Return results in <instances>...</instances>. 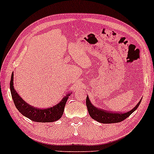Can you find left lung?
<instances>
[{"label":"left lung","instance_id":"left-lung-1","mask_svg":"<svg viewBox=\"0 0 154 154\" xmlns=\"http://www.w3.org/2000/svg\"><path fill=\"white\" fill-rule=\"evenodd\" d=\"M140 102L141 100H140L139 103L135 106V107H134L130 111H128V112L125 113H116L111 112V111L109 112V111L98 109V108L93 106V104H91L88 97H87V98H86V106H87L88 111L90 116H91L92 119L96 120L98 122L103 124L117 123L127 119L130 114H132L137 109Z\"/></svg>","mask_w":154,"mask_h":154}]
</instances>
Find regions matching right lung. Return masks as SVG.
<instances>
[{"label":"right lung","mask_w":154,"mask_h":154,"mask_svg":"<svg viewBox=\"0 0 154 154\" xmlns=\"http://www.w3.org/2000/svg\"><path fill=\"white\" fill-rule=\"evenodd\" d=\"M14 74L12 73L10 81V89L14 105L19 112L32 121L37 122H52L59 119L63 115L64 106L69 93L66 94L60 103L48 109H38L29 105L19 96L14 88Z\"/></svg>","instance_id":"right-lung-1"}]
</instances>
